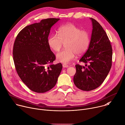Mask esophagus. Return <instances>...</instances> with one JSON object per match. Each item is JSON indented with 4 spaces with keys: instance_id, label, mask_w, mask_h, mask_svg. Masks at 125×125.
<instances>
[{
    "instance_id": "34e87169",
    "label": "esophagus",
    "mask_w": 125,
    "mask_h": 125,
    "mask_svg": "<svg viewBox=\"0 0 125 125\" xmlns=\"http://www.w3.org/2000/svg\"><path fill=\"white\" fill-rule=\"evenodd\" d=\"M69 66L68 65H67V64H63V68H67V67H68Z\"/></svg>"
}]
</instances>
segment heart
<instances>
[{
	"label": "heart",
	"instance_id": "heart-1",
	"mask_svg": "<svg viewBox=\"0 0 125 125\" xmlns=\"http://www.w3.org/2000/svg\"><path fill=\"white\" fill-rule=\"evenodd\" d=\"M90 43L88 31L81 30L73 24H67L60 27L58 35L53 34L48 37L47 43L50 48L58 52L65 44L66 49L57 53V61L67 64L74 59L76 54L81 55L88 48Z\"/></svg>",
	"mask_w": 125,
	"mask_h": 125
}]
</instances>
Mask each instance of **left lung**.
<instances>
[{
  "label": "left lung",
  "instance_id": "8db88e82",
  "mask_svg": "<svg viewBox=\"0 0 125 125\" xmlns=\"http://www.w3.org/2000/svg\"><path fill=\"white\" fill-rule=\"evenodd\" d=\"M93 31L89 47L80 61L84 66L75 65L73 81L80 90L90 91L99 87L107 76L112 66V48L105 31L99 23L91 18Z\"/></svg>",
  "mask_w": 125,
  "mask_h": 125
}]
</instances>
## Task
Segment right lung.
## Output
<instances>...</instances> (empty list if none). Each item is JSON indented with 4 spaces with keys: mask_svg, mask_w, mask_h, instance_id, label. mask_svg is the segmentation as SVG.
I'll return each instance as SVG.
<instances>
[{
    "mask_svg": "<svg viewBox=\"0 0 125 125\" xmlns=\"http://www.w3.org/2000/svg\"><path fill=\"white\" fill-rule=\"evenodd\" d=\"M59 20L48 18L27 26L15 41L13 55L16 71L34 92L44 93L50 90L61 72V63L52 64L55 56L47 43L51 28Z\"/></svg>",
    "mask_w": 125,
    "mask_h": 125,
    "instance_id": "obj_1",
    "label": "right lung"
}]
</instances>
